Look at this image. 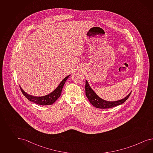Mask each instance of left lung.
I'll return each mask as SVG.
<instances>
[{"label": "left lung", "instance_id": "1", "mask_svg": "<svg viewBox=\"0 0 153 153\" xmlns=\"http://www.w3.org/2000/svg\"><path fill=\"white\" fill-rule=\"evenodd\" d=\"M85 94L86 97L93 105L100 109H109L115 106L119 105L124 103L129 98L130 93L127 97L120 100L117 102H107L99 98L94 91L91 89L88 82L86 80L85 82Z\"/></svg>", "mask_w": 153, "mask_h": 153}]
</instances>
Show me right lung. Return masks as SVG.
Masks as SVG:
<instances>
[{
    "mask_svg": "<svg viewBox=\"0 0 153 153\" xmlns=\"http://www.w3.org/2000/svg\"><path fill=\"white\" fill-rule=\"evenodd\" d=\"M70 75L67 76L65 78L63 79L59 84V86H58L56 89L54 91H53L52 93L48 94L47 95L44 96V97H33L30 95H28L24 91L21 87L20 86V90L22 91V93L27 98V99L31 102H35L37 104L41 105H51L53 104L54 102L58 99V98L60 97L61 93H62V90L63 89V86L66 82L67 79L69 78Z\"/></svg>",
    "mask_w": 153,
    "mask_h": 153,
    "instance_id": "obj_1",
    "label": "right lung"
}]
</instances>
